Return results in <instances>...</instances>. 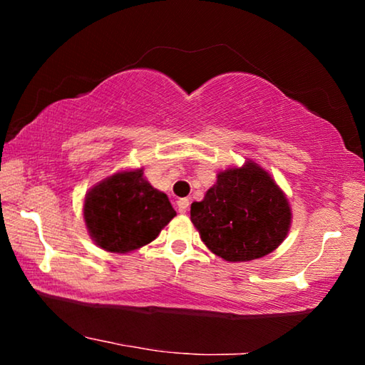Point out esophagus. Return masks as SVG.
Listing matches in <instances>:
<instances>
[{"instance_id":"34e87169","label":"esophagus","mask_w":365,"mask_h":365,"mask_svg":"<svg viewBox=\"0 0 365 365\" xmlns=\"http://www.w3.org/2000/svg\"><path fill=\"white\" fill-rule=\"evenodd\" d=\"M188 206H190V200L188 197H180V200L177 201V207H178V212L185 214L188 211Z\"/></svg>"}]
</instances>
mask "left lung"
<instances>
[{
  "mask_svg": "<svg viewBox=\"0 0 365 365\" xmlns=\"http://www.w3.org/2000/svg\"><path fill=\"white\" fill-rule=\"evenodd\" d=\"M191 222L215 256L246 262L279 248L292 225V209L274 178L248 160L217 174L205 200L191 205Z\"/></svg>",
  "mask_w": 365,
  "mask_h": 365,
  "instance_id": "left-lung-1",
  "label": "left lung"
}]
</instances>
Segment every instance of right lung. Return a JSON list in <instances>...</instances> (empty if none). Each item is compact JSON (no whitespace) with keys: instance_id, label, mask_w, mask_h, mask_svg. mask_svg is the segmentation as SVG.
I'll list each match as a JSON object with an SVG mask.
<instances>
[{"instance_id":"obj_1","label":"right lung","mask_w":365,"mask_h":365,"mask_svg":"<svg viewBox=\"0 0 365 365\" xmlns=\"http://www.w3.org/2000/svg\"><path fill=\"white\" fill-rule=\"evenodd\" d=\"M177 212L143 169L108 177L85 196L83 219L93 242L109 252H130L151 243Z\"/></svg>"}]
</instances>
